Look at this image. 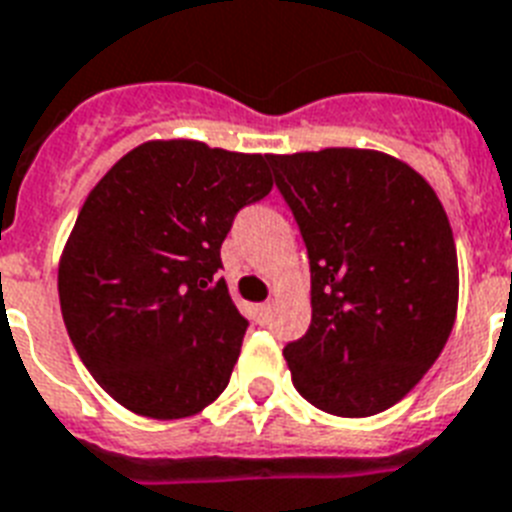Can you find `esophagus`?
<instances>
[{"mask_svg":"<svg viewBox=\"0 0 512 512\" xmlns=\"http://www.w3.org/2000/svg\"><path fill=\"white\" fill-rule=\"evenodd\" d=\"M257 310H260V318H263V321H265V318H268V315H270V302H263V305L257 307Z\"/></svg>","mask_w":512,"mask_h":512,"instance_id":"esophagus-1","label":"esophagus"}]
</instances>
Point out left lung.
Returning <instances> with one entry per match:
<instances>
[{
	"mask_svg": "<svg viewBox=\"0 0 512 512\" xmlns=\"http://www.w3.org/2000/svg\"><path fill=\"white\" fill-rule=\"evenodd\" d=\"M310 257L307 334L286 344L297 392L323 413L397 405L458 315V252L429 181L376 149L268 155Z\"/></svg>",
	"mask_w": 512,
	"mask_h": 512,
	"instance_id": "8db88e82",
	"label": "left lung"
}]
</instances>
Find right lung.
Segmentation results:
<instances>
[{
  "mask_svg": "<svg viewBox=\"0 0 512 512\" xmlns=\"http://www.w3.org/2000/svg\"><path fill=\"white\" fill-rule=\"evenodd\" d=\"M273 189L268 155L144 141L89 191L60 255L62 321L131 413L176 421L226 389L247 321L223 278L234 215Z\"/></svg>",
  "mask_w": 512,
  "mask_h": 512,
  "instance_id": "right-lung-1",
  "label": "right lung"
}]
</instances>
